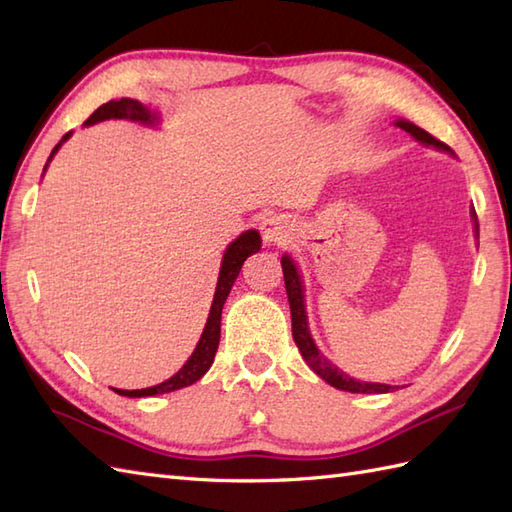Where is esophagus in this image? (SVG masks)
<instances>
[{"label":"esophagus","instance_id":"34e87169","mask_svg":"<svg viewBox=\"0 0 512 512\" xmlns=\"http://www.w3.org/2000/svg\"><path fill=\"white\" fill-rule=\"evenodd\" d=\"M260 232H263L265 243L285 245L291 238V225L282 214H269L263 225H260Z\"/></svg>","mask_w":512,"mask_h":512}]
</instances>
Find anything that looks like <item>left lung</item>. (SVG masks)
I'll return each mask as SVG.
<instances>
[{
	"label": "left lung",
	"instance_id": "8db88e82",
	"mask_svg": "<svg viewBox=\"0 0 512 512\" xmlns=\"http://www.w3.org/2000/svg\"><path fill=\"white\" fill-rule=\"evenodd\" d=\"M396 127H401L403 131H407L418 142H423L427 146H436L440 151H449L451 149L445 144L436 140L434 135H429L425 129L416 127V124L407 122V120H396ZM473 219L478 221L473 212ZM282 274H285V287H287V298H289V306H291V331H293V342L298 344V350L302 352V359L309 363V368L317 374V377H322L328 385H333L337 390H344V392H355V394H383V392H390L392 385H385V383H363L348 377L346 372L339 370L335 363L328 361L320 350H317L311 331H309V322H306V309H304V293H302V280L298 269H295L293 260L285 254L282 256Z\"/></svg>",
	"mask_w": 512,
	"mask_h": 512
}]
</instances>
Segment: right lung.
<instances>
[{"label":"right lung","mask_w":512,"mask_h":512,"mask_svg":"<svg viewBox=\"0 0 512 512\" xmlns=\"http://www.w3.org/2000/svg\"><path fill=\"white\" fill-rule=\"evenodd\" d=\"M111 118H118V120H133V122H144V124H155L157 116L149 109L144 107L140 100H131V98H120V100H109L105 105H100L92 116L85 120V124H96L102 120H111ZM70 133L63 135V140L54 146V151L50 155V160L54 157V153L61 149V144L65 140H70ZM48 160V162H50ZM48 166V164H45ZM260 234L256 230H247L241 236L236 238V241L225 249L223 254V263H221V271H219V282H217V291H214V300L210 306V315H208V322L206 328H203L199 344L192 352L190 359L181 366V370L173 377L166 379L160 385H153V388H144V390H116L122 396H133V399H140V396H155V394H166V392H175L181 388H188L195 381H199L203 374H206L212 366L214 355H217V348H219V339H221V311H223V304L227 300V295H230V289L234 285V280L238 276V271H241L243 263L247 260V256L256 254L260 249Z\"/></svg>","instance_id":"add662e5"}]
</instances>
